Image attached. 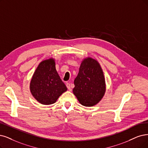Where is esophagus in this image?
Segmentation results:
<instances>
[{"mask_svg":"<svg viewBox=\"0 0 148 148\" xmlns=\"http://www.w3.org/2000/svg\"><path fill=\"white\" fill-rule=\"evenodd\" d=\"M66 85L68 89L69 90V91H71V85L69 83H66Z\"/></svg>","mask_w":148,"mask_h":148,"instance_id":"1","label":"esophagus"}]
</instances>
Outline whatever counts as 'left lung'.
<instances>
[{
    "label": "left lung",
    "mask_w": 148,
    "mask_h": 148,
    "mask_svg": "<svg viewBox=\"0 0 148 148\" xmlns=\"http://www.w3.org/2000/svg\"><path fill=\"white\" fill-rule=\"evenodd\" d=\"M74 85L73 94L82 106L92 107L100 102L106 87L103 71L96 60L87 57L82 60Z\"/></svg>",
    "instance_id": "obj_1"
}]
</instances>
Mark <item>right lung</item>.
I'll list each match as a JSON object with an SVG mask.
<instances>
[{"label":"right lung","instance_id":"right-lung-1","mask_svg":"<svg viewBox=\"0 0 148 148\" xmlns=\"http://www.w3.org/2000/svg\"><path fill=\"white\" fill-rule=\"evenodd\" d=\"M30 90L35 99L43 105L52 104L67 91L53 58L43 60L38 66L30 81Z\"/></svg>","mask_w":148,"mask_h":148}]
</instances>
